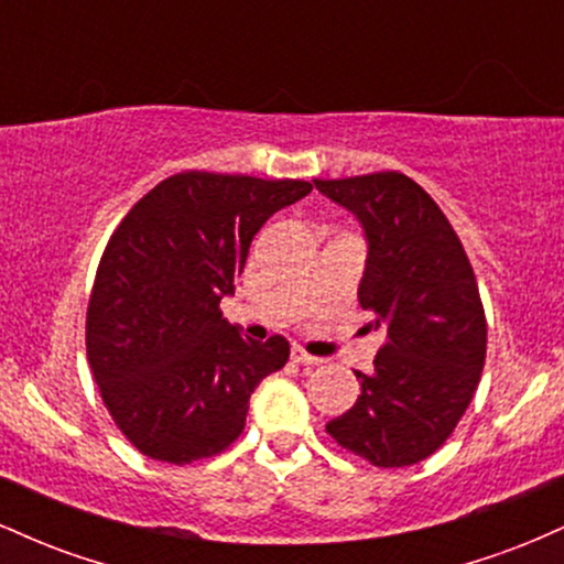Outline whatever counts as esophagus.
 <instances>
[{
  "label": "esophagus",
  "instance_id": "34e87169",
  "mask_svg": "<svg viewBox=\"0 0 564 564\" xmlns=\"http://www.w3.org/2000/svg\"><path fill=\"white\" fill-rule=\"evenodd\" d=\"M291 360H294L296 366H318L321 364V358H315V355H310V352H304L302 347H291Z\"/></svg>",
  "mask_w": 564,
  "mask_h": 564
}]
</instances>
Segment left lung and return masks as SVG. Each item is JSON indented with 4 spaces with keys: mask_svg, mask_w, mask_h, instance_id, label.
<instances>
[{
    "mask_svg": "<svg viewBox=\"0 0 564 564\" xmlns=\"http://www.w3.org/2000/svg\"><path fill=\"white\" fill-rule=\"evenodd\" d=\"M313 183L366 232L358 300L387 334L373 371H355V405L326 432L373 467H411L451 437L480 384L488 326L475 273L448 217L405 174Z\"/></svg>",
    "mask_w": 564,
    "mask_h": 564,
    "instance_id": "1",
    "label": "left lung"
}]
</instances>
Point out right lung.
Here are the masks:
<instances>
[{
  "label": "right lung",
  "instance_id": "1",
  "mask_svg": "<svg viewBox=\"0 0 564 564\" xmlns=\"http://www.w3.org/2000/svg\"><path fill=\"white\" fill-rule=\"evenodd\" d=\"M313 191L304 180L180 172L129 209L102 251L87 358L102 403L142 456L191 464L243 432L254 387L289 341H251L223 318L251 238Z\"/></svg>",
  "mask_w": 564,
  "mask_h": 564
}]
</instances>
